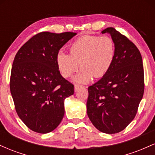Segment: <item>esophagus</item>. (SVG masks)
<instances>
[{"label": "esophagus", "instance_id": "34e87169", "mask_svg": "<svg viewBox=\"0 0 155 155\" xmlns=\"http://www.w3.org/2000/svg\"><path fill=\"white\" fill-rule=\"evenodd\" d=\"M83 86H81V85H79V84H75L74 85V89H75V91H77L78 90H79V89L80 88V87H82Z\"/></svg>", "mask_w": 155, "mask_h": 155}]
</instances>
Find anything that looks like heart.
<instances>
[{
  "instance_id": "heart-1",
  "label": "heart",
  "mask_w": 155,
  "mask_h": 155,
  "mask_svg": "<svg viewBox=\"0 0 155 155\" xmlns=\"http://www.w3.org/2000/svg\"><path fill=\"white\" fill-rule=\"evenodd\" d=\"M70 54L59 51L56 63L61 75L65 78L72 76L80 66L82 68L74 77L76 82L87 83L92 77L101 78L111 68L116 47L111 37L83 35L69 46Z\"/></svg>"
}]
</instances>
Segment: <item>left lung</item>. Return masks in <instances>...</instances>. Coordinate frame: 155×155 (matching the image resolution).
I'll use <instances>...</instances> for the list:
<instances>
[{"instance_id":"8db88e82","label":"left lung","mask_w":155,"mask_h":155,"mask_svg":"<svg viewBox=\"0 0 155 155\" xmlns=\"http://www.w3.org/2000/svg\"><path fill=\"white\" fill-rule=\"evenodd\" d=\"M109 33L116 54L111 68L98 81L88 87L87 112L101 132L120 133L136 117L144 92L142 57L136 46L114 28Z\"/></svg>"}]
</instances>
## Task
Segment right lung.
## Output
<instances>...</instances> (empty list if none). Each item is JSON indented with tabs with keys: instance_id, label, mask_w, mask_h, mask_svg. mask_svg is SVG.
I'll list each match as a JSON object with an SVG mask.
<instances>
[{
	"instance_id": "right-lung-1",
	"label": "right lung",
	"mask_w": 155,
	"mask_h": 155,
	"mask_svg": "<svg viewBox=\"0 0 155 155\" xmlns=\"http://www.w3.org/2000/svg\"><path fill=\"white\" fill-rule=\"evenodd\" d=\"M76 33L42 32L35 35L15 55L10 91L21 120L34 132L47 133L63 120L64 100L74 93V86L58 70L56 57Z\"/></svg>"
}]
</instances>
